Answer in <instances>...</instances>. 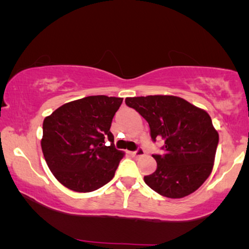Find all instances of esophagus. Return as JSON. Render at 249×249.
I'll list each match as a JSON object with an SVG mask.
<instances>
[{
  "label": "esophagus",
  "mask_w": 249,
  "mask_h": 249,
  "mask_svg": "<svg viewBox=\"0 0 249 249\" xmlns=\"http://www.w3.org/2000/svg\"><path fill=\"white\" fill-rule=\"evenodd\" d=\"M130 154L134 156V158H142V156H144L145 155V151L142 148H138L137 151H135V152H131Z\"/></svg>",
  "instance_id": "34e87169"
}]
</instances>
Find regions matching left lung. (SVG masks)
<instances>
[{
  "mask_svg": "<svg viewBox=\"0 0 249 249\" xmlns=\"http://www.w3.org/2000/svg\"><path fill=\"white\" fill-rule=\"evenodd\" d=\"M125 104L148 122L153 142L164 141L165 153L153 154L158 168L144 177L146 185L169 198L198 189L212 172L219 144L209 113L172 95L127 97Z\"/></svg>",
  "mask_w": 249,
  "mask_h": 249,
  "instance_id": "1",
  "label": "left lung"
}]
</instances>
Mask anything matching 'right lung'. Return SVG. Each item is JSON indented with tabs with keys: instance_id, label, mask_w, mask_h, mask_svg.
Returning a JSON list of instances; mask_svg holds the SVG:
<instances>
[{
	"instance_id": "add662e5",
	"label": "right lung",
	"mask_w": 249,
	"mask_h": 249,
	"mask_svg": "<svg viewBox=\"0 0 249 249\" xmlns=\"http://www.w3.org/2000/svg\"><path fill=\"white\" fill-rule=\"evenodd\" d=\"M124 98L87 96L63 104L44 119L40 142L51 172L77 193L94 192L112 180L124 153L114 147L112 119ZM111 142L105 145L104 139Z\"/></svg>"
}]
</instances>
